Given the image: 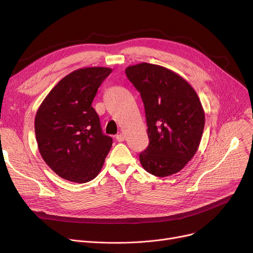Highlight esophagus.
Masks as SVG:
<instances>
[{
  "label": "esophagus",
  "mask_w": 253,
  "mask_h": 253,
  "mask_svg": "<svg viewBox=\"0 0 253 253\" xmlns=\"http://www.w3.org/2000/svg\"><path fill=\"white\" fill-rule=\"evenodd\" d=\"M116 139L119 141V142H122L125 140V135L123 133H120V134H117L116 135Z\"/></svg>",
  "instance_id": "esophagus-1"
}]
</instances>
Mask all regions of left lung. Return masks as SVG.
<instances>
[{
    "label": "left lung",
    "mask_w": 253,
    "mask_h": 253,
    "mask_svg": "<svg viewBox=\"0 0 253 253\" xmlns=\"http://www.w3.org/2000/svg\"><path fill=\"white\" fill-rule=\"evenodd\" d=\"M143 101L149 147L140 153L149 173L165 177L179 172L198 151L205 125L200 98L190 83L164 66L142 62L125 70Z\"/></svg>",
    "instance_id": "1"
}]
</instances>
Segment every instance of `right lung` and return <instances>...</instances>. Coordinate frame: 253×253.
<instances>
[{
  "instance_id": "1",
  "label": "right lung",
  "mask_w": 253,
  "mask_h": 253,
  "mask_svg": "<svg viewBox=\"0 0 253 253\" xmlns=\"http://www.w3.org/2000/svg\"><path fill=\"white\" fill-rule=\"evenodd\" d=\"M112 69H79L52 88L35 118L38 149L46 164L63 179L84 183L94 179L113 139L102 134L91 103Z\"/></svg>"
}]
</instances>
